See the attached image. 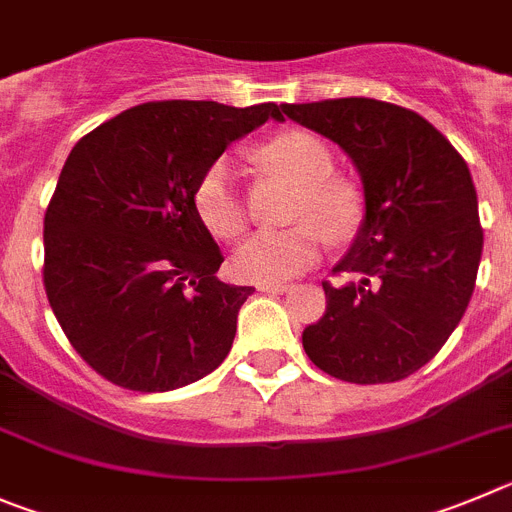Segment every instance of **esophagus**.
<instances>
[{
  "mask_svg": "<svg viewBox=\"0 0 512 512\" xmlns=\"http://www.w3.org/2000/svg\"><path fill=\"white\" fill-rule=\"evenodd\" d=\"M287 289H292L289 281H264V284H259V292L279 294V292H287Z\"/></svg>",
  "mask_w": 512,
  "mask_h": 512,
  "instance_id": "obj_1",
  "label": "esophagus"
}]
</instances>
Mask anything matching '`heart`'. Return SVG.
I'll return each instance as SVG.
<instances>
[{
    "label": "heart",
    "mask_w": 512,
    "mask_h": 512,
    "mask_svg": "<svg viewBox=\"0 0 512 512\" xmlns=\"http://www.w3.org/2000/svg\"><path fill=\"white\" fill-rule=\"evenodd\" d=\"M261 157L287 172L302 195L287 231H259L233 253V271L246 281H284L320 261L325 233L335 241L350 238L363 220V203L350 182L335 175L332 149L309 131H281L261 147ZM192 203L200 220L220 238H233L246 225V205L236 185L233 164L215 159L195 182Z\"/></svg>",
    "instance_id": "obj_1"
}]
</instances>
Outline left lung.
I'll return each mask as SVG.
<instances>
[{"label": "left lung", "mask_w": 512, "mask_h": 512, "mask_svg": "<svg viewBox=\"0 0 512 512\" xmlns=\"http://www.w3.org/2000/svg\"><path fill=\"white\" fill-rule=\"evenodd\" d=\"M358 167L365 218L322 281L327 309L304 327L314 365L348 383H393L429 363L475 292L482 225L470 167L424 116L375 98L284 103Z\"/></svg>", "instance_id": "1"}]
</instances>
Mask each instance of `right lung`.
<instances>
[{
    "instance_id": "obj_1",
    "label": "right lung",
    "mask_w": 512,
    "mask_h": 512,
    "mask_svg": "<svg viewBox=\"0 0 512 512\" xmlns=\"http://www.w3.org/2000/svg\"><path fill=\"white\" fill-rule=\"evenodd\" d=\"M284 121L281 106L152 101L70 149L45 210L42 281L65 337L98 375L162 393L231 353L253 287L223 284V253L192 190L236 139Z\"/></svg>"
}]
</instances>
